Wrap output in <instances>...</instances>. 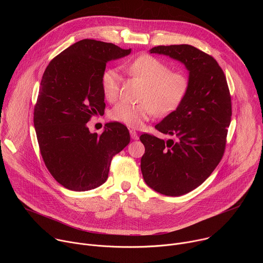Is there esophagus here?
Returning a JSON list of instances; mask_svg holds the SVG:
<instances>
[{
    "label": "esophagus",
    "instance_id": "34e87169",
    "mask_svg": "<svg viewBox=\"0 0 263 263\" xmlns=\"http://www.w3.org/2000/svg\"><path fill=\"white\" fill-rule=\"evenodd\" d=\"M130 135H131L132 139H138V135L135 130H130Z\"/></svg>",
    "mask_w": 263,
    "mask_h": 263
}]
</instances>
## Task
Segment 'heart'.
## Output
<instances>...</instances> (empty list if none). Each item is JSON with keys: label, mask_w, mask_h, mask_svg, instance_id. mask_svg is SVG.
Wrapping results in <instances>:
<instances>
[{"label": "heart", "mask_w": 263, "mask_h": 263, "mask_svg": "<svg viewBox=\"0 0 263 263\" xmlns=\"http://www.w3.org/2000/svg\"><path fill=\"white\" fill-rule=\"evenodd\" d=\"M131 76L138 78L144 87L140 103H118L110 111V118L131 128H139L154 114L166 117L183 103L191 88L189 74L172 70L164 61L152 56L141 55L124 66ZM120 76L114 68H107L101 76V89L108 102H115L120 95Z\"/></svg>", "instance_id": "b5f03b06"}]
</instances>
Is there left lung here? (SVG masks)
<instances>
[{
	"label": "left lung",
	"mask_w": 263,
	"mask_h": 263,
	"mask_svg": "<svg viewBox=\"0 0 263 263\" xmlns=\"http://www.w3.org/2000/svg\"><path fill=\"white\" fill-rule=\"evenodd\" d=\"M151 53L167 55L190 70L191 88L183 103L155 126L175 139L143 133L140 168L145 183L177 197L200 186L221 160L231 122V96L217 61L191 45L158 46Z\"/></svg>",
	"instance_id": "obj_1"
}]
</instances>
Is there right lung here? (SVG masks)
<instances>
[{"label":"right lung","instance_id":"obj_1","mask_svg":"<svg viewBox=\"0 0 263 263\" xmlns=\"http://www.w3.org/2000/svg\"><path fill=\"white\" fill-rule=\"evenodd\" d=\"M114 44L82 40L52 59L34 107V127L44 162L65 189L85 192L108 178L111 160L130 142L126 126L106 124L102 134L87 123L104 115L101 76L106 63L129 55Z\"/></svg>","mask_w":263,"mask_h":263}]
</instances>
